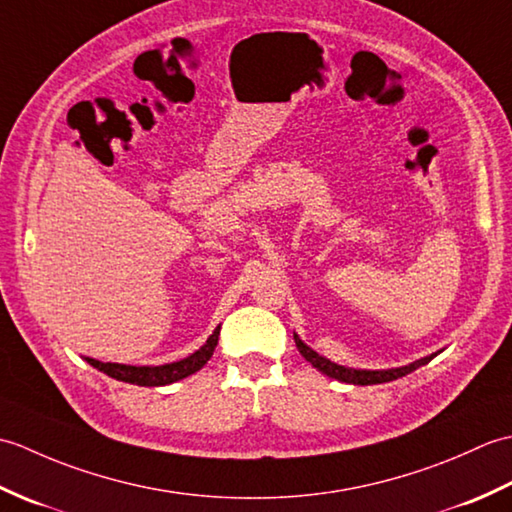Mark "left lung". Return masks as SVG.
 <instances>
[{
  "mask_svg": "<svg viewBox=\"0 0 512 512\" xmlns=\"http://www.w3.org/2000/svg\"><path fill=\"white\" fill-rule=\"evenodd\" d=\"M295 343H297V350L301 352V356L306 358V361H308L312 367H317L321 374L330 376V378H336V380H341V383H350V385H378V383H389V380H396V378H400V376L411 374L413 369L427 365L433 356H438V352H436V354H431V356L420 358V361H413V363H409V365H405V367H394V369H352V367H345V365H336V363L328 361V358L319 356L317 352L310 350V347H308L306 343H303L297 334H295Z\"/></svg>",
  "mask_w": 512,
  "mask_h": 512,
  "instance_id": "obj_1",
  "label": "left lung"
}]
</instances>
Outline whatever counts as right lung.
Here are the masks:
<instances>
[{
    "instance_id": "right-lung-1",
    "label": "right lung",
    "mask_w": 512,
    "mask_h": 512,
    "mask_svg": "<svg viewBox=\"0 0 512 512\" xmlns=\"http://www.w3.org/2000/svg\"><path fill=\"white\" fill-rule=\"evenodd\" d=\"M217 336H220V325H217L215 332L206 339V343L198 352L182 358L178 363H167V365H156V367H149V365L136 367V365H121V363H101L96 361V358H85V361L99 369V372L112 376L116 380H123V383H132L140 387H162V385L176 383V380L187 378L198 372V369H202L215 352Z\"/></svg>"
}]
</instances>
